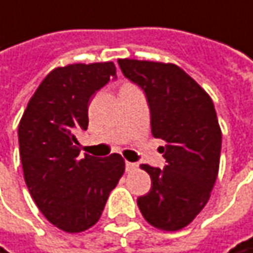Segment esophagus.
Returning a JSON list of instances; mask_svg holds the SVG:
<instances>
[{
	"instance_id": "esophagus-1",
	"label": "esophagus",
	"mask_w": 253,
	"mask_h": 253,
	"mask_svg": "<svg viewBox=\"0 0 253 253\" xmlns=\"http://www.w3.org/2000/svg\"><path fill=\"white\" fill-rule=\"evenodd\" d=\"M138 169V164L137 163H131V162H126V171L130 172V171H134V169Z\"/></svg>"
}]
</instances>
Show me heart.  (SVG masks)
I'll use <instances>...</instances> for the list:
<instances>
[{"label": "heart", "mask_w": 253, "mask_h": 253, "mask_svg": "<svg viewBox=\"0 0 253 253\" xmlns=\"http://www.w3.org/2000/svg\"><path fill=\"white\" fill-rule=\"evenodd\" d=\"M127 86H131V84H123V87H127Z\"/></svg>", "instance_id": "1"}]
</instances>
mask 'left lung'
Instances as JSON below:
<instances>
[{"mask_svg":"<svg viewBox=\"0 0 253 253\" xmlns=\"http://www.w3.org/2000/svg\"><path fill=\"white\" fill-rule=\"evenodd\" d=\"M123 75L144 90L152 134L163 139V169L141 164L152 188L137 199L142 216L156 229L181 230L210 200L219 171L222 131L211 97L171 63L118 60Z\"/></svg>","mask_w":253,"mask_h":253,"instance_id":"1","label":"left lung"}]
</instances>
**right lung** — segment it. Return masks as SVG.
Segmentation results:
<instances>
[{
	"label": "right lung",
	"instance_id": "add662e5",
	"mask_svg": "<svg viewBox=\"0 0 253 253\" xmlns=\"http://www.w3.org/2000/svg\"><path fill=\"white\" fill-rule=\"evenodd\" d=\"M116 78L112 61L54 68L41 82L19 123L24 181L43 216L60 230L96 225L125 172L119 153L79 156L77 134L87 128L91 96Z\"/></svg>",
	"mask_w": 253,
	"mask_h": 253
}]
</instances>
